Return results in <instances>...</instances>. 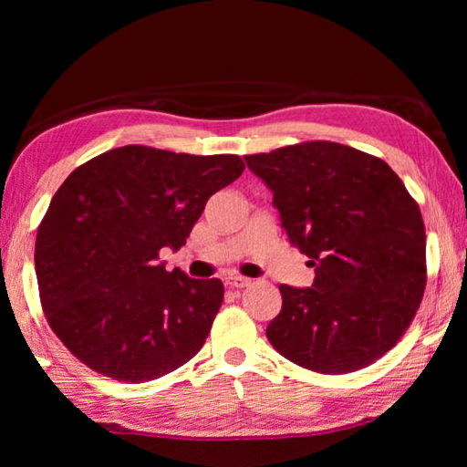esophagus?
<instances>
[{
    "mask_svg": "<svg viewBox=\"0 0 467 467\" xmlns=\"http://www.w3.org/2000/svg\"><path fill=\"white\" fill-rule=\"evenodd\" d=\"M224 283L231 289H244V286L251 285V279H246V276H226Z\"/></svg>",
    "mask_w": 467,
    "mask_h": 467,
    "instance_id": "esophagus-1",
    "label": "esophagus"
}]
</instances>
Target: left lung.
<instances>
[{
    "label": "left lung",
    "instance_id": "left-lung-1",
    "mask_svg": "<svg viewBox=\"0 0 467 467\" xmlns=\"http://www.w3.org/2000/svg\"><path fill=\"white\" fill-rule=\"evenodd\" d=\"M273 191L293 244L309 256V289L281 285L266 339L325 375L375 363L408 331L428 283L418 202L381 158L313 140L244 156Z\"/></svg>",
    "mask_w": 467,
    "mask_h": 467
}]
</instances>
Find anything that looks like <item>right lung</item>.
<instances>
[{"instance_id":"1","label":"right lung","mask_w":467,"mask_h":467,"mask_svg":"<svg viewBox=\"0 0 467 467\" xmlns=\"http://www.w3.org/2000/svg\"><path fill=\"white\" fill-rule=\"evenodd\" d=\"M244 171L236 154L194 156L128 144L78 166L37 226L46 319L96 373L144 383L201 351L221 309V279L166 271L204 204Z\"/></svg>"}]
</instances>
